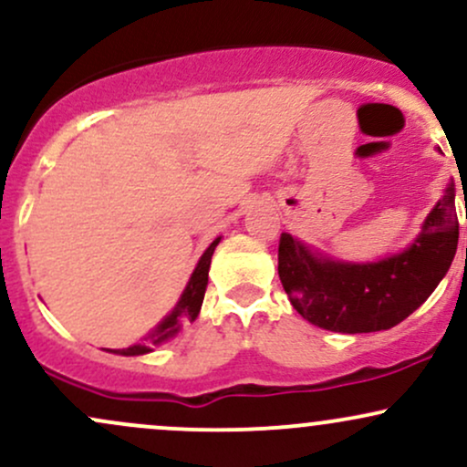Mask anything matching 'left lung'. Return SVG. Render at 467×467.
<instances>
[{
	"instance_id": "obj_1",
	"label": "left lung",
	"mask_w": 467,
	"mask_h": 467,
	"mask_svg": "<svg viewBox=\"0 0 467 467\" xmlns=\"http://www.w3.org/2000/svg\"><path fill=\"white\" fill-rule=\"evenodd\" d=\"M459 244L454 184L423 222L409 250L378 264L323 259L283 233L278 278L305 320L340 334H368L400 325L435 292Z\"/></svg>"
}]
</instances>
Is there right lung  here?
<instances>
[{
	"label": "right lung",
	"instance_id": "1",
	"mask_svg": "<svg viewBox=\"0 0 467 467\" xmlns=\"http://www.w3.org/2000/svg\"><path fill=\"white\" fill-rule=\"evenodd\" d=\"M219 239L222 237H217L211 245H208V250L203 252L200 264H197L195 272H192L189 285H186L184 294H182L180 303L175 305L173 312L166 316L162 323L158 325V329L149 336L147 345H133V347H127V349H116L114 353H120V356H142V353L153 351L155 345H162L164 340H169V337H173L175 334H178V331L182 329V325L192 323V320L197 318V314H200L202 303H203V294H206L208 270H211L213 252H215Z\"/></svg>",
	"mask_w": 467,
	"mask_h": 467
}]
</instances>
